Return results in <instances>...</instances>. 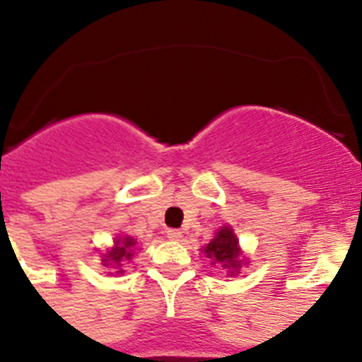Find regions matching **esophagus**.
I'll return each instance as SVG.
<instances>
[{"label":"esophagus","instance_id":"1","mask_svg":"<svg viewBox=\"0 0 362 362\" xmlns=\"http://www.w3.org/2000/svg\"><path fill=\"white\" fill-rule=\"evenodd\" d=\"M166 235H168V239H172V241H179V239L183 238V232L177 228H170L166 230Z\"/></svg>","mask_w":362,"mask_h":362}]
</instances>
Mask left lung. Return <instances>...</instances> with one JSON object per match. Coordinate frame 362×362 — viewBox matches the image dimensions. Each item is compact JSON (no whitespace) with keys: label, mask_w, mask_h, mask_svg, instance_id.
<instances>
[{"label":"left lung","mask_w":362,"mask_h":362,"mask_svg":"<svg viewBox=\"0 0 362 362\" xmlns=\"http://www.w3.org/2000/svg\"><path fill=\"white\" fill-rule=\"evenodd\" d=\"M204 254L212 257V263H221L223 268H228L230 274L238 270L241 267V261H239V246H238V238L233 235L232 230L228 226H223L219 232L216 233V238L206 245L204 248Z\"/></svg>","instance_id":"1"}]
</instances>
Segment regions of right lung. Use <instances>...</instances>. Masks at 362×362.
Segmentation results:
<instances>
[{"mask_svg":"<svg viewBox=\"0 0 362 362\" xmlns=\"http://www.w3.org/2000/svg\"><path fill=\"white\" fill-rule=\"evenodd\" d=\"M136 245V241H134L132 238H123L121 241L116 243V246L112 248L110 252L107 254V259H105V264H117V267H121V263L123 261H127V259L132 257V246Z\"/></svg>","mask_w":362,"mask_h":362,"instance_id":"right-lung-1","label":"right lung"}]
</instances>
